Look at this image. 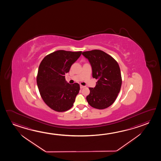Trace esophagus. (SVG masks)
I'll return each mask as SVG.
<instances>
[{
  "instance_id": "34e87169",
  "label": "esophagus",
  "mask_w": 161,
  "mask_h": 161,
  "mask_svg": "<svg viewBox=\"0 0 161 161\" xmlns=\"http://www.w3.org/2000/svg\"><path fill=\"white\" fill-rule=\"evenodd\" d=\"M85 86H82V85H80V88L82 89V88H85Z\"/></svg>"
}]
</instances>
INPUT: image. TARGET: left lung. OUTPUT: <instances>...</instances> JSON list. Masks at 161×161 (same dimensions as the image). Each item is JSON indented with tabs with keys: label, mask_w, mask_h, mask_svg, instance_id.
<instances>
[{
	"label": "left lung",
	"mask_w": 161,
	"mask_h": 161,
	"mask_svg": "<svg viewBox=\"0 0 161 161\" xmlns=\"http://www.w3.org/2000/svg\"><path fill=\"white\" fill-rule=\"evenodd\" d=\"M92 67V76L97 79L94 88H89L86 99L90 105L97 109L108 108L114 103L120 91L122 76L114 58L101 50L82 52Z\"/></svg>",
	"instance_id": "left-lung-1"
}]
</instances>
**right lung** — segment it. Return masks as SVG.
<instances>
[{
	"instance_id": "obj_1",
	"label": "right lung",
	"mask_w": 161,
	"mask_h": 161,
	"mask_svg": "<svg viewBox=\"0 0 161 161\" xmlns=\"http://www.w3.org/2000/svg\"><path fill=\"white\" fill-rule=\"evenodd\" d=\"M81 54L82 51L58 50L41 61L36 76L38 87L44 102L55 111L65 112L73 105L80 86L77 83H67L64 75Z\"/></svg>"
}]
</instances>
